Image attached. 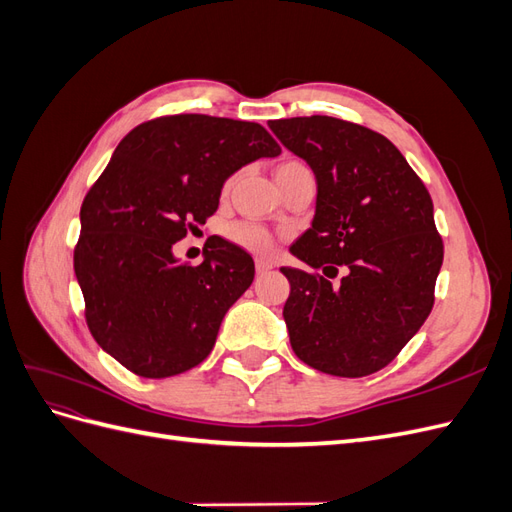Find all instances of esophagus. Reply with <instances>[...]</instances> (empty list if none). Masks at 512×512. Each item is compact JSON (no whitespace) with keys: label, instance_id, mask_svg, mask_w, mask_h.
Listing matches in <instances>:
<instances>
[{"label":"esophagus","instance_id":"1","mask_svg":"<svg viewBox=\"0 0 512 512\" xmlns=\"http://www.w3.org/2000/svg\"><path fill=\"white\" fill-rule=\"evenodd\" d=\"M269 269H273V260H271V258L258 256V258H256V271H258V273H265V271H269Z\"/></svg>","mask_w":512,"mask_h":512}]
</instances>
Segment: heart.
<instances>
[{"mask_svg": "<svg viewBox=\"0 0 512 512\" xmlns=\"http://www.w3.org/2000/svg\"><path fill=\"white\" fill-rule=\"evenodd\" d=\"M303 166L301 162H286L282 164L277 170L282 168H299ZM228 237L232 243H237L241 247H245V250H252V252H269L273 247V235L260 224H254V222H237L232 224L230 230H228Z\"/></svg>", "mask_w": 512, "mask_h": 512, "instance_id": "heart-1", "label": "heart"}]
</instances>
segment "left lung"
<instances>
[{"instance_id": "1", "label": "left lung", "mask_w": 512, "mask_h": 512, "mask_svg": "<svg viewBox=\"0 0 512 512\" xmlns=\"http://www.w3.org/2000/svg\"><path fill=\"white\" fill-rule=\"evenodd\" d=\"M316 175L312 226L290 254L324 275L282 267L290 346L322 374L363 378L423 327L444 247L425 183L389 138L327 115L269 121ZM347 273L333 285L328 271Z\"/></svg>"}]
</instances>
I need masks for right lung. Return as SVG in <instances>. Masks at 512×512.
<instances>
[{
	"instance_id": "obj_1",
	"label": "right lung",
	"mask_w": 512,
	"mask_h": 512,
	"mask_svg": "<svg viewBox=\"0 0 512 512\" xmlns=\"http://www.w3.org/2000/svg\"><path fill=\"white\" fill-rule=\"evenodd\" d=\"M280 153L260 123L209 115L151 119L123 136L83 200L74 247L87 327L104 352L143 378L207 359L254 282V260L215 237L192 267L173 245L218 211L230 175Z\"/></svg>"
}]
</instances>
